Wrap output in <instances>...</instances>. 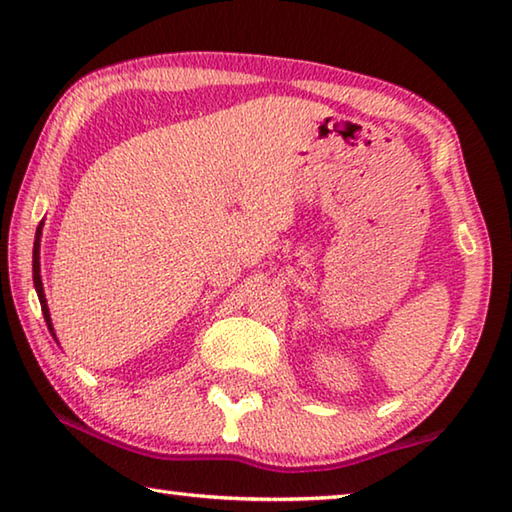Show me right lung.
Returning a JSON list of instances; mask_svg holds the SVG:
<instances>
[{
	"label": "right lung",
	"instance_id": "add662e5",
	"mask_svg": "<svg viewBox=\"0 0 512 512\" xmlns=\"http://www.w3.org/2000/svg\"><path fill=\"white\" fill-rule=\"evenodd\" d=\"M42 227H44V222L38 224V231H35V242H33V285H35V292H38V299H40V306H42V315H44V321H47V326H49V333L53 335V339H56V330H53V324H51L47 297H44L42 276H40V236H42ZM56 342H58V339H56Z\"/></svg>",
	"mask_w": 512,
	"mask_h": 512
}]
</instances>
